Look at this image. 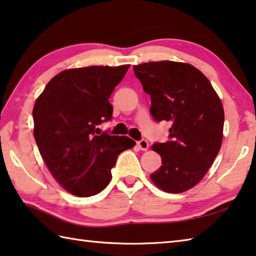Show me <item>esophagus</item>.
<instances>
[{
	"mask_svg": "<svg viewBox=\"0 0 256 256\" xmlns=\"http://www.w3.org/2000/svg\"><path fill=\"white\" fill-rule=\"evenodd\" d=\"M138 146L141 148V150H143V151H146L148 148V142L146 141V140H141V141H138Z\"/></svg>",
	"mask_w": 256,
	"mask_h": 256,
	"instance_id": "esophagus-1",
	"label": "esophagus"
}]
</instances>
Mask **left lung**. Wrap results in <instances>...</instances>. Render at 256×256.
<instances>
[{"label":"left lung","mask_w":256,"mask_h":256,"mask_svg":"<svg viewBox=\"0 0 256 256\" xmlns=\"http://www.w3.org/2000/svg\"><path fill=\"white\" fill-rule=\"evenodd\" d=\"M133 70L151 97L153 118L171 122L169 141L152 146L162 166L150 178L166 192H187L205 176L220 150L224 108L220 97L189 64L150 62Z\"/></svg>","instance_id":"obj_1"}]
</instances>
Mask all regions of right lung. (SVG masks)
Returning a JSON list of instances; mask_svg holds the SVG:
<instances>
[{
    "label": "right lung",
    "mask_w": 256,
    "mask_h": 256,
    "mask_svg": "<svg viewBox=\"0 0 256 256\" xmlns=\"http://www.w3.org/2000/svg\"><path fill=\"white\" fill-rule=\"evenodd\" d=\"M130 64L67 69L51 80L34 106V136L60 186L77 197L108 187L120 152L136 146L128 136L100 134L112 120L110 96Z\"/></svg>",
    "instance_id": "right-lung-1"
}]
</instances>
